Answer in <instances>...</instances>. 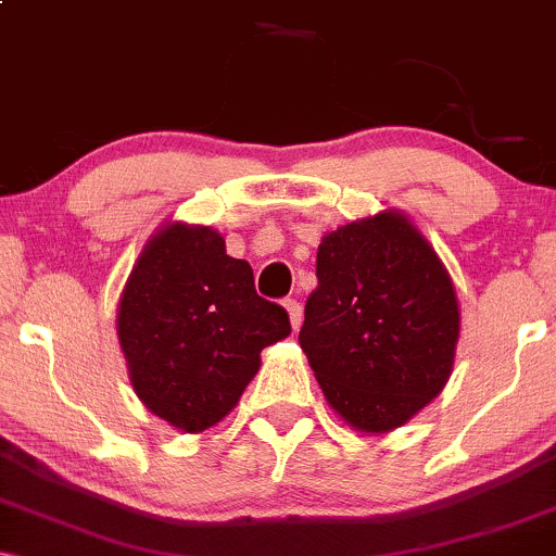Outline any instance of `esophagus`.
<instances>
[{
  "label": "esophagus",
  "instance_id": "1",
  "mask_svg": "<svg viewBox=\"0 0 556 556\" xmlns=\"http://www.w3.org/2000/svg\"><path fill=\"white\" fill-rule=\"evenodd\" d=\"M285 308H287V314H290L292 329H300V321H303V308H300L298 300L295 298H287L285 300Z\"/></svg>",
  "mask_w": 556,
  "mask_h": 556
}]
</instances>
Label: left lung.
<instances>
[{
  "label": "left lung",
  "mask_w": 556,
  "mask_h": 556,
  "mask_svg": "<svg viewBox=\"0 0 556 556\" xmlns=\"http://www.w3.org/2000/svg\"><path fill=\"white\" fill-rule=\"evenodd\" d=\"M300 348L350 426L397 429L446 384L460 334L455 287L400 214L350 222L318 245Z\"/></svg>",
  "instance_id": "left-lung-1"
}]
</instances>
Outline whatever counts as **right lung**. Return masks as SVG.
Wrapping results in <instances>:
<instances>
[{"label":"right lung","instance_id":"right-lung-1","mask_svg":"<svg viewBox=\"0 0 556 556\" xmlns=\"http://www.w3.org/2000/svg\"><path fill=\"white\" fill-rule=\"evenodd\" d=\"M117 331L143 405L182 431L219 424L290 334V316L261 298L248 261L214 229L169 225L140 253L119 300Z\"/></svg>","mask_w":556,"mask_h":556}]
</instances>
